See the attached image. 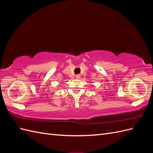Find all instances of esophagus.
Here are the masks:
<instances>
[{"label": "esophagus", "mask_w": 153, "mask_h": 153, "mask_svg": "<svg viewBox=\"0 0 153 153\" xmlns=\"http://www.w3.org/2000/svg\"><path fill=\"white\" fill-rule=\"evenodd\" d=\"M75 77H76V78H77V79H78V78H80V75H76L75 76Z\"/></svg>", "instance_id": "1"}]
</instances>
